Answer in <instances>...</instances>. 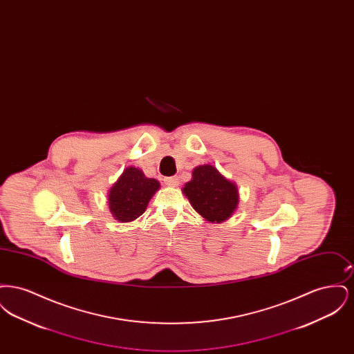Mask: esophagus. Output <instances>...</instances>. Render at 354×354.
<instances>
[{
  "mask_svg": "<svg viewBox=\"0 0 354 354\" xmlns=\"http://www.w3.org/2000/svg\"><path fill=\"white\" fill-rule=\"evenodd\" d=\"M165 183L169 185V187H176V185H179V179L176 176H169V178L165 179Z\"/></svg>",
  "mask_w": 354,
  "mask_h": 354,
  "instance_id": "34e87169",
  "label": "esophagus"
}]
</instances>
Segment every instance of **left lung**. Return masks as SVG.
<instances>
[{
  "mask_svg": "<svg viewBox=\"0 0 354 354\" xmlns=\"http://www.w3.org/2000/svg\"><path fill=\"white\" fill-rule=\"evenodd\" d=\"M182 191L192 208L209 223L218 224L230 219L239 205L237 185L212 165L195 167L192 179Z\"/></svg>",
  "mask_w": 354,
  "mask_h": 354,
  "instance_id": "8db88e82",
  "label": "left lung"
}]
</instances>
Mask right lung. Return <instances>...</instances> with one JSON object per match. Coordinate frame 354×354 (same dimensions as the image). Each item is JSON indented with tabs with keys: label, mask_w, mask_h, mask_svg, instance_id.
<instances>
[{
	"label": "right lung",
	"mask_w": 354,
	"mask_h": 354,
	"mask_svg": "<svg viewBox=\"0 0 354 354\" xmlns=\"http://www.w3.org/2000/svg\"><path fill=\"white\" fill-rule=\"evenodd\" d=\"M160 188L156 179L147 178L143 171L130 166L109 189V209L119 223L138 219L147 208L153 194Z\"/></svg>",
	"instance_id": "obj_1"
}]
</instances>
